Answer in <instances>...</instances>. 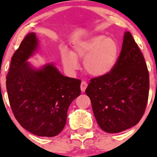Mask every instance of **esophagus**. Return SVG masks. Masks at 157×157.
Here are the masks:
<instances>
[{
	"instance_id": "1",
	"label": "esophagus",
	"mask_w": 157,
	"mask_h": 157,
	"mask_svg": "<svg viewBox=\"0 0 157 157\" xmlns=\"http://www.w3.org/2000/svg\"><path fill=\"white\" fill-rule=\"evenodd\" d=\"M86 87H87V83H86L85 81H82L81 85H80V89H81V91L84 92L85 90H86Z\"/></svg>"
}]
</instances>
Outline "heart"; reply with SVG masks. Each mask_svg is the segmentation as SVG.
<instances>
[{"label": "heart", "instance_id": "heart-1", "mask_svg": "<svg viewBox=\"0 0 157 157\" xmlns=\"http://www.w3.org/2000/svg\"><path fill=\"white\" fill-rule=\"evenodd\" d=\"M119 54L118 43L103 35L91 36L76 44L74 52L64 51L62 62L70 71L78 69L77 60H84L83 66L88 74L94 77H103L115 68Z\"/></svg>", "mask_w": 157, "mask_h": 157}]
</instances>
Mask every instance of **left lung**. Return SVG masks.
<instances>
[{
  "instance_id": "obj_1",
  "label": "left lung",
  "mask_w": 157,
  "mask_h": 157,
  "mask_svg": "<svg viewBox=\"0 0 157 157\" xmlns=\"http://www.w3.org/2000/svg\"><path fill=\"white\" fill-rule=\"evenodd\" d=\"M150 80L144 58L129 32L115 68L107 75L90 80V97L99 126L107 133H119L136 125L144 113Z\"/></svg>"
}]
</instances>
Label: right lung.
<instances>
[{
  "instance_id": "obj_1",
  "label": "right lung",
  "mask_w": 157,
  "mask_h": 157,
  "mask_svg": "<svg viewBox=\"0 0 157 157\" xmlns=\"http://www.w3.org/2000/svg\"><path fill=\"white\" fill-rule=\"evenodd\" d=\"M38 48L36 33L26 35L11 58L7 94L22 127L39 137H55L65 126L69 105L81 93V81L64 77L53 64L33 67L27 60Z\"/></svg>"
}]
</instances>
